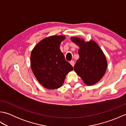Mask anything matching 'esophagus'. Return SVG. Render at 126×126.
I'll use <instances>...</instances> for the list:
<instances>
[{
  "mask_svg": "<svg viewBox=\"0 0 126 126\" xmlns=\"http://www.w3.org/2000/svg\"><path fill=\"white\" fill-rule=\"evenodd\" d=\"M70 64H71L72 66H74V65H75V62H74V61H70Z\"/></svg>",
  "mask_w": 126,
  "mask_h": 126,
  "instance_id": "esophagus-1",
  "label": "esophagus"
}]
</instances>
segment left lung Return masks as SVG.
Returning <instances> with one entry per match:
<instances>
[{"mask_svg": "<svg viewBox=\"0 0 126 126\" xmlns=\"http://www.w3.org/2000/svg\"><path fill=\"white\" fill-rule=\"evenodd\" d=\"M71 40L79 47V57L74 65V70L85 84L91 85L96 83L102 78L107 68L103 51L94 41L85 42L76 37H71Z\"/></svg>", "mask_w": 126, "mask_h": 126, "instance_id": "1", "label": "left lung"}]
</instances>
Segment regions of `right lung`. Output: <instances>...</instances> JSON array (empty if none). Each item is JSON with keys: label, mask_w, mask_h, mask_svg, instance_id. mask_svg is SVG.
<instances>
[{"label": "right lung", "mask_w": 126, "mask_h": 126, "mask_svg": "<svg viewBox=\"0 0 126 126\" xmlns=\"http://www.w3.org/2000/svg\"><path fill=\"white\" fill-rule=\"evenodd\" d=\"M64 36H52L42 39L31 52V67L39 83L48 89L63 85L66 75L73 67L60 50Z\"/></svg>", "instance_id": "add662e5"}]
</instances>
